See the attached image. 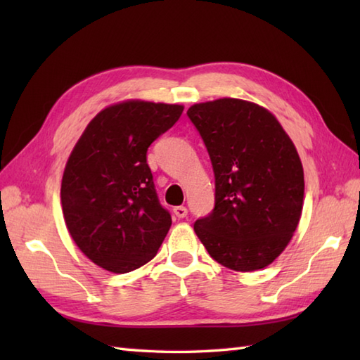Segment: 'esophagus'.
<instances>
[{"mask_svg": "<svg viewBox=\"0 0 360 360\" xmlns=\"http://www.w3.org/2000/svg\"><path fill=\"white\" fill-rule=\"evenodd\" d=\"M173 212H174V215L178 217V218H186L187 213H188V210L184 207V205H178V207L173 209Z\"/></svg>", "mask_w": 360, "mask_h": 360, "instance_id": "esophagus-1", "label": "esophagus"}]
</instances>
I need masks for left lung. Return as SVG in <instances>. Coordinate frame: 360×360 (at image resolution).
I'll use <instances>...</instances> for the list:
<instances>
[{"instance_id": "8db88e82", "label": "left lung", "mask_w": 360, "mask_h": 360, "mask_svg": "<svg viewBox=\"0 0 360 360\" xmlns=\"http://www.w3.org/2000/svg\"><path fill=\"white\" fill-rule=\"evenodd\" d=\"M188 119L215 174V207L193 226L209 255L229 269L269 266L302 217L303 167L272 114L240 98L196 103Z\"/></svg>"}]
</instances>
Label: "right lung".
<instances>
[{
  "label": "right lung",
  "mask_w": 360,
  "mask_h": 360,
  "mask_svg": "<svg viewBox=\"0 0 360 360\" xmlns=\"http://www.w3.org/2000/svg\"><path fill=\"white\" fill-rule=\"evenodd\" d=\"M184 106L128 101L89 122L68 159L62 207L68 231L91 262L125 274L158 254L168 229L147 164V150Z\"/></svg>",
  "instance_id": "obj_1"
}]
</instances>
